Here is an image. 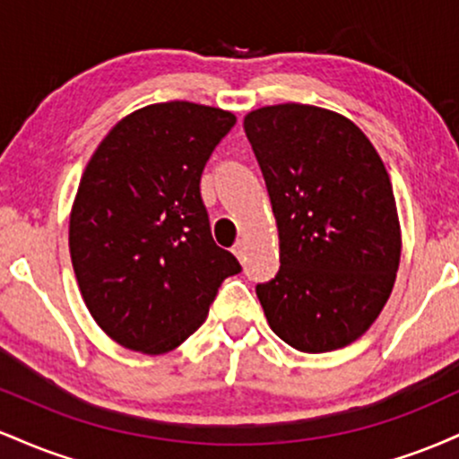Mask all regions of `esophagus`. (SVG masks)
<instances>
[{"label": "esophagus", "mask_w": 459, "mask_h": 459, "mask_svg": "<svg viewBox=\"0 0 459 459\" xmlns=\"http://www.w3.org/2000/svg\"><path fill=\"white\" fill-rule=\"evenodd\" d=\"M246 247H247V244H246V239H239L237 241V244L233 246V255L237 256V259H239L241 263L246 261Z\"/></svg>", "instance_id": "1"}]
</instances>
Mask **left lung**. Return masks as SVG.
I'll return each instance as SVG.
<instances>
[{
  "label": "left lung",
  "instance_id": "obj_1",
  "mask_svg": "<svg viewBox=\"0 0 459 459\" xmlns=\"http://www.w3.org/2000/svg\"><path fill=\"white\" fill-rule=\"evenodd\" d=\"M265 177L281 270L256 287L267 324L307 354L354 343L380 317L402 259L382 157L350 118L308 103L246 114Z\"/></svg>",
  "mask_w": 459,
  "mask_h": 459
}]
</instances>
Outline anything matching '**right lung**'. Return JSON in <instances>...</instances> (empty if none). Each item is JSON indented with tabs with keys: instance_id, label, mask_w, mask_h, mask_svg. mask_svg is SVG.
<instances>
[{
	"instance_id": "1",
	"label": "right lung",
	"mask_w": 459,
	"mask_h": 459,
	"mask_svg": "<svg viewBox=\"0 0 459 459\" xmlns=\"http://www.w3.org/2000/svg\"><path fill=\"white\" fill-rule=\"evenodd\" d=\"M235 120L212 105H146L109 129L83 170L68 218L73 270L92 319L127 350H177L241 272L200 198L204 163Z\"/></svg>"
}]
</instances>
